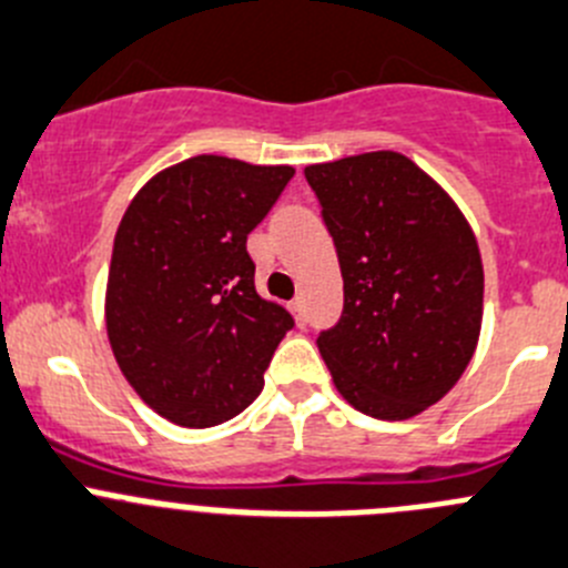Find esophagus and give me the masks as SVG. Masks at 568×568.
Wrapping results in <instances>:
<instances>
[{
  "label": "esophagus",
  "mask_w": 568,
  "mask_h": 568,
  "mask_svg": "<svg viewBox=\"0 0 568 568\" xmlns=\"http://www.w3.org/2000/svg\"><path fill=\"white\" fill-rule=\"evenodd\" d=\"M290 310H293V315H295V321H298V326H304V323H306V304H304V298H295L293 304H290Z\"/></svg>",
  "instance_id": "1"
}]
</instances>
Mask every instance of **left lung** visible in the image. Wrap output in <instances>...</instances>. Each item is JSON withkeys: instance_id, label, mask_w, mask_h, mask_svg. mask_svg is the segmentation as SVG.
<instances>
[{"instance_id": "left-lung-1", "label": "left lung", "mask_w": 568, "mask_h": 568, "mask_svg": "<svg viewBox=\"0 0 568 568\" xmlns=\"http://www.w3.org/2000/svg\"><path fill=\"white\" fill-rule=\"evenodd\" d=\"M337 247L343 315L317 348L345 402L404 420L440 402L483 326V258L455 200L407 155L379 153L304 170Z\"/></svg>"}]
</instances>
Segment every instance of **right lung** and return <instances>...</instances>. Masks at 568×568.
I'll return each instance as SVG.
<instances>
[{
  "instance_id": "add662e5",
  "label": "right lung",
  "mask_w": 568,
  "mask_h": 568,
  "mask_svg": "<svg viewBox=\"0 0 568 568\" xmlns=\"http://www.w3.org/2000/svg\"><path fill=\"white\" fill-rule=\"evenodd\" d=\"M295 175L194 155L150 178L113 236L105 326L148 407L189 429L240 415L293 315L256 293L247 234Z\"/></svg>"
}]
</instances>
